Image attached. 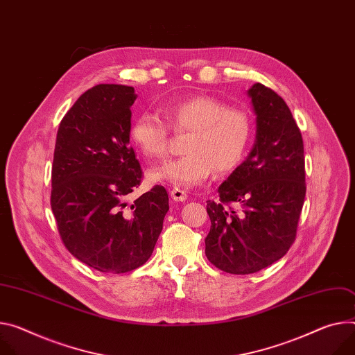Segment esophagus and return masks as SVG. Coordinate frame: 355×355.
<instances>
[{
  "instance_id": "1",
  "label": "esophagus",
  "mask_w": 355,
  "mask_h": 355,
  "mask_svg": "<svg viewBox=\"0 0 355 355\" xmlns=\"http://www.w3.org/2000/svg\"><path fill=\"white\" fill-rule=\"evenodd\" d=\"M171 198L174 200V201H185L187 198H188V196H187V192L184 191V189H180V188H174V189H171Z\"/></svg>"
}]
</instances>
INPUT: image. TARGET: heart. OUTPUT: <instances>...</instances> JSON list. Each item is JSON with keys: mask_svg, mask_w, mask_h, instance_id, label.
Instances as JSON below:
<instances>
[{"mask_svg": "<svg viewBox=\"0 0 355 355\" xmlns=\"http://www.w3.org/2000/svg\"><path fill=\"white\" fill-rule=\"evenodd\" d=\"M164 114L175 133L189 136L185 155L151 168V181L191 188L208 180L214 170L227 174L242 163L253 135V120L246 109L200 94L168 103ZM168 137L167 124L153 112L140 113L130 127L133 144L148 158L166 155Z\"/></svg>", "mask_w": 355, "mask_h": 355, "instance_id": "1", "label": "heart"}]
</instances>
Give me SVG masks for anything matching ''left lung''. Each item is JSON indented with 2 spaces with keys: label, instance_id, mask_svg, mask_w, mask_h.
Here are the masks:
<instances>
[{
  "label": "left lung",
  "instance_id": "1",
  "mask_svg": "<svg viewBox=\"0 0 355 355\" xmlns=\"http://www.w3.org/2000/svg\"><path fill=\"white\" fill-rule=\"evenodd\" d=\"M248 94L256 114L254 144L219 185V200L207 201L211 230L205 254L232 275L256 273L287 253L306 197L304 147L292 112L262 83H254Z\"/></svg>",
  "mask_w": 355,
  "mask_h": 355
}]
</instances>
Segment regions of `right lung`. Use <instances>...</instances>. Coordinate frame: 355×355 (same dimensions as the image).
<instances>
[{
    "label": "right lung",
    "mask_w": 355,
    "mask_h": 355,
    "mask_svg": "<svg viewBox=\"0 0 355 355\" xmlns=\"http://www.w3.org/2000/svg\"><path fill=\"white\" fill-rule=\"evenodd\" d=\"M136 98L132 86H94L63 116L56 135L51 207L60 239L76 259L103 273L144 265L170 208L161 185L125 201L143 177L130 147Z\"/></svg>",
    "instance_id": "right-lung-1"
}]
</instances>
